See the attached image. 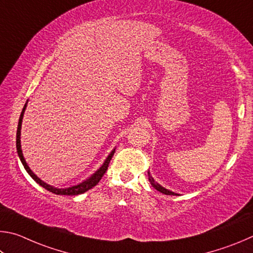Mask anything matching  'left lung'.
<instances>
[{"label": "left lung", "mask_w": 253, "mask_h": 253, "mask_svg": "<svg viewBox=\"0 0 253 253\" xmlns=\"http://www.w3.org/2000/svg\"><path fill=\"white\" fill-rule=\"evenodd\" d=\"M148 178H149V182L151 183L152 187H153L154 189H156V190H158L159 192H161V193H163V194H167V196H179L178 193L172 192V191H170V190H168V189H166L165 187H162L161 184H159V183L157 182V181L152 178V175L150 174V171H148Z\"/></svg>", "instance_id": "left-lung-1"}]
</instances>
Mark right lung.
<instances>
[{"mask_svg": "<svg viewBox=\"0 0 253 253\" xmlns=\"http://www.w3.org/2000/svg\"><path fill=\"white\" fill-rule=\"evenodd\" d=\"M26 105H28V101H26V103L24 105L23 110H22L21 115H20V119H19V124H17V131H16V151H17V156H19L20 160L22 162V165H23L24 169L26 170V172L30 174L31 178H32L35 182L38 184L41 185L44 189H46L47 191H50L54 194H59V196H78V194H81L86 192L87 190L92 189L94 185H96L99 183V181L101 180L102 176L105 173L106 169H108L109 167V163L110 160L112 159L113 154L115 149H113L112 151L109 153V156L106 157V159L103 162V165H102L99 169H97L94 173H93L90 178H87L86 180L82 181L81 183H78L75 185H72V187H69V188H55L53 187V185H50L44 182L41 179L39 178L37 174H34V172L30 169V167L28 166V163H26L25 159L23 157V152H22V148H21V129H22V121H23V117H24V112H25V109H26Z\"/></svg>", "mask_w": 253, "mask_h": 253, "instance_id": "obj_1", "label": "right lung"}]
</instances>
